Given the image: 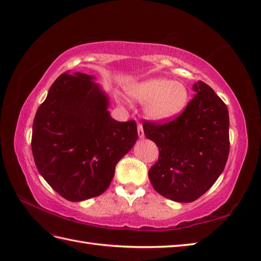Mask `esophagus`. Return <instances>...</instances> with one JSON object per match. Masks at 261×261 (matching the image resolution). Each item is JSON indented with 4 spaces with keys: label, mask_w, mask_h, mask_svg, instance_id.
Returning a JSON list of instances; mask_svg holds the SVG:
<instances>
[{
    "label": "esophagus",
    "mask_w": 261,
    "mask_h": 261,
    "mask_svg": "<svg viewBox=\"0 0 261 261\" xmlns=\"http://www.w3.org/2000/svg\"><path fill=\"white\" fill-rule=\"evenodd\" d=\"M137 133H138V137L140 138L145 137V134H144V128L141 124L137 125Z\"/></svg>",
    "instance_id": "esophagus-1"
}]
</instances>
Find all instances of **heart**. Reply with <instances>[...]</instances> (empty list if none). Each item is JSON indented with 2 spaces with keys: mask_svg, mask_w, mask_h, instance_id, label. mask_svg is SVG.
<instances>
[{
  "mask_svg": "<svg viewBox=\"0 0 261 261\" xmlns=\"http://www.w3.org/2000/svg\"><path fill=\"white\" fill-rule=\"evenodd\" d=\"M128 95L141 103L149 119L167 121L176 118L187 108L190 92L182 83L167 78H150L130 85Z\"/></svg>",
  "mask_w": 261,
  "mask_h": 261,
  "instance_id": "heart-1",
  "label": "heart"
}]
</instances>
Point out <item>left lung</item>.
I'll list each match as a JSON object with an SVG mask.
<instances>
[{
    "instance_id": "left-lung-1",
    "label": "left lung",
    "mask_w": 261,
    "mask_h": 261,
    "mask_svg": "<svg viewBox=\"0 0 261 261\" xmlns=\"http://www.w3.org/2000/svg\"><path fill=\"white\" fill-rule=\"evenodd\" d=\"M184 112L169 123L144 121V134L159 147L148 171L156 192L175 202H192L209 190L227 163L229 113L221 98L203 82Z\"/></svg>"
}]
</instances>
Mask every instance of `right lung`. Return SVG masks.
I'll return each instance as SVG.
<instances>
[{
    "label": "right lung",
    "mask_w": 261,
    "mask_h": 261,
    "mask_svg": "<svg viewBox=\"0 0 261 261\" xmlns=\"http://www.w3.org/2000/svg\"><path fill=\"white\" fill-rule=\"evenodd\" d=\"M95 77L60 74L38 108L31 147L37 169L68 201L100 195L115 167L137 141L135 120L112 118L109 99Z\"/></svg>",
    "instance_id": "1"
}]
</instances>
